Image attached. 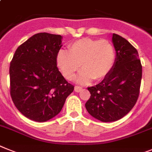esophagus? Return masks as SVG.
<instances>
[{"mask_svg": "<svg viewBox=\"0 0 152 152\" xmlns=\"http://www.w3.org/2000/svg\"><path fill=\"white\" fill-rule=\"evenodd\" d=\"M74 89H75V92H80V91L83 89V88H82V87H80V86H75V88H74Z\"/></svg>", "mask_w": 152, "mask_h": 152, "instance_id": "esophagus-1", "label": "esophagus"}]
</instances>
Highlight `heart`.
<instances>
[{"instance_id": "obj_1", "label": "heart", "mask_w": 152, "mask_h": 152, "mask_svg": "<svg viewBox=\"0 0 152 152\" xmlns=\"http://www.w3.org/2000/svg\"><path fill=\"white\" fill-rule=\"evenodd\" d=\"M69 50H59L56 64L68 80L75 77L82 65L84 69L77 77V81L82 84L89 83L93 79L101 80L105 78L115 63V48L108 39H78L69 45Z\"/></svg>"}]
</instances>
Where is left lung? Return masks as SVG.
Listing matches in <instances>:
<instances>
[{
  "mask_svg": "<svg viewBox=\"0 0 152 152\" xmlns=\"http://www.w3.org/2000/svg\"><path fill=\"white\" fill-rule=\"evenodd\" d=\"M115 63L103 80L88 87L91 96L86 103L88 113L103 122L123 118L136 103L139 95L142 66L137 50L118 34H113Z\"/></svg>",
  "mask_w": 152,
  "mask_h": 152,
  "instance_id": "1",
  "label": "left lung"
}]
</instances>
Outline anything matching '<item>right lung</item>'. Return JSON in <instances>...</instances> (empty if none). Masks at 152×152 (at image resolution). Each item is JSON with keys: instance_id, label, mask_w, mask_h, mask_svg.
I'll return each instance as SVG.
<instances>
[{"instance_id": "1", "label": "right lung", "mask_w": 152, "mask_h": 152, "mask_svg": "<svg viewBox=\"0 0 152 152\" xmlns=\"http://www.w3.org/2000/svg\"><path fill=\"white\" fill-rule=\"evenodd\" d=\"M62 37L34 34L18 47L10 64V96L25 117L47 122L60 113L74 86L56 66Z\"/></svg>"}]
</instances>
